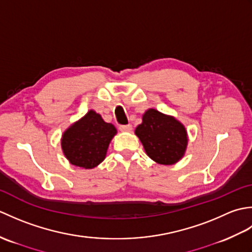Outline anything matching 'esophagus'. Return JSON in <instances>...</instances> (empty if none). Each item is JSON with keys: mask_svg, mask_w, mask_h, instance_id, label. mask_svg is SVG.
<instances>
[{"mask_svg": "<svg viewBox=\"0 0 252 252\" xmlns=\"http://www.w3.org/2000/svg\"><path fill=\"white\" fill-rule=\"evenodd\" d=\"M119 130L122 132H130V131H132V126L131 125L119 126Z\"/></svg>", "mask_w": 252, "mask_h": 252, "instance_id": "1", "label": "esophagus"}]
</instances>
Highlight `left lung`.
Listing matches in <instances>:
<instances>
[{"label": "left lung", "mask_w": 252, "mask_h": 252, "mask_svg": "<svg viewBox=\"0 0 252 252\" xmlns=\"http://www.w3.org/2000/svg\"><path fill=\"white\" fill-rule=\"evenodd\" d=\"M135 129L147 156L159 164H174L183 158L187 147L185 126L174 117L148 109Z\"/></svg>", "instance_id": "1"}]
</instances>
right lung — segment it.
<instances>
[{
	"instance_id": "obj_1",
	"label": "right lung",
	"mask_w": 252,
	"mask_h": 252,
	"mask_svg": "<svg viewBox=\"0 0 252 252\" xmlns=\"http://www.w3.org/2000/svg\"><path fill=\"white\" fill-rule=\"evenodd\" d=\"M117 129L107 123L94 110L63 132L62 149L71 164L83 169H93L103 161Z\"/></svg>"
}]
</instances>
